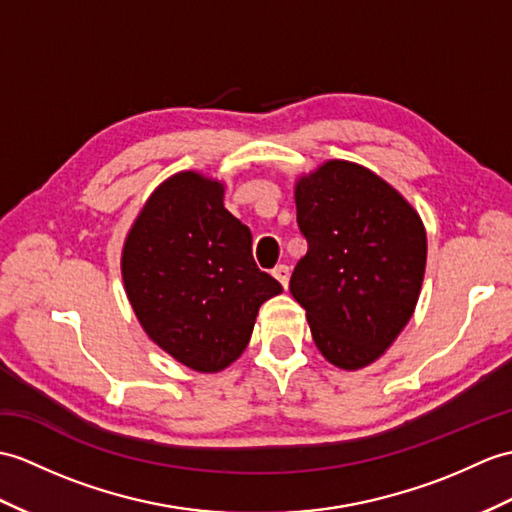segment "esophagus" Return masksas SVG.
Returning a JSON list of instances; mask_svg holds the SVG:
<instances>
[{
    "instance_id": "obj_1",
    "label": "esophagus",
    "mask_w": 512,
    "mask_h": 512,
    "mask_svg": "<svg viewBox=\"0 0 512 512\" xmlns=\"http://www.w3.org/2000/svg\"><path fill=\"white\" fill-rule=\"evenodd\" d=\"M272 277H275L283 288H288V281H290V268L285 266V264H279V266H275V270H272Z\"/></svg>"
}]
</instances>
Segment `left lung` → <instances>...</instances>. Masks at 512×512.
Here are the masks:
<instances>
[{
	"mask_svg": "<svg viewBox=\"0 0 512 512\" xmlns=\"http://www.w3.org/2000/svg\"><path fill=\"white\" fill-rule=\"evenodd\" d=\"M307 253L290 292L318 351L344 371L373 364L408 325L425 275L419 213L395 187L349 161H327L294 189Z\"/></svg>",
	"mask_w": 512,
	"mask_h": 512,
	"instance_id": "left-lung-1",
	"label": "left lung"
}]
</instances>
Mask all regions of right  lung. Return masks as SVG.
I'll list each match as a JSON object with an SVG mask.
<instances>
[{"label":"right lung","mask_w":512,"mask_h":512,"mask_svg":"<svg viewBox=\"0 0 512 512\" xmlns=\"http://www.w3.org/2000/svg\"><path fill=\"white\" fill-rule=\"evenodd\" d=\"M224 185L178 172L128 231L122 277L152 342L200 373L240 358L259 307L283 292L253 259L251 229L224 209Z\"/></svg>","instance_id":"add662e5"}]
</instances>
